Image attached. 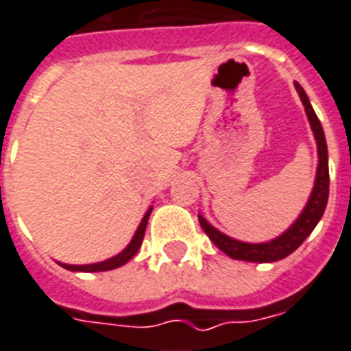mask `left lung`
<instances>
[{"instance_id":"left-lung-1","label":"left lung","mask_w":351,"mask_h":351,"mask_svg":"<svg viewBox=\"0 0 351 351\" xmlns=\"http://www.w3.org/2000/svg\"><path fill=\"white\" fill-rule=\"evenodd\" d=\"M295 90H298L301 102H303L306 117H308L310 126L314 131L315 141H317V155H319V166L317 175H315V185L312 189V195L308 198V204L303 209V213L299 215L298 220L292 223L287 232L278 236L276 240L267 241V243H245V241H238L229 238L227 234L215 229L209 221L205 220L204 216L198 215L202 229L205 230V234L209 236L210 241L223 250L225 254L230 256L232 259H241V261H254V263H270V261H278V259L287 258L292 254L299 245L303 243L310 236V232L315 229V225L319 223L321 216L324 215L326 209V202H328V187H330V175H328V147H326V138H324V131L321 122H319L317 115H315L314 108L310 104L308 97L304 93L299 82H294Z\"/></svg>"}]
</instances>
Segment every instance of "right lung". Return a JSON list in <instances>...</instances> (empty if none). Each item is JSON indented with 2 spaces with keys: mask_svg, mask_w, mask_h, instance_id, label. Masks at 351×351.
I'll return each mask as SVG.
<instances>
[{
  "mask_svg": "<svg viewBox=\"0 0 351 351\" xmlns=\"http://www.w3.org/2000/svg\"><path fill=\"white\" fill-rule=\"evenodd\" d=\"M151 209H153V207H149V209H147V213L144 215V218H142L141 225H138V229H136L135 236H133V240L130 241V245H128L126 249L122 250L121 254L113 256V258L106 259V261H101V263H92V265L59 263V265H61V267H64V269L72 270V272H104V270H113V269H117V267L126 265L128 261H130V259L133 258L136 252H138V249H141L142 240H144V232H146V227H147V220H149Z\"/></svg>",
  "mask_w": 351,
  "mask_h": 351,
  "instance_id": "obj_1",
  "label": "right lung"
}]
</instances>
